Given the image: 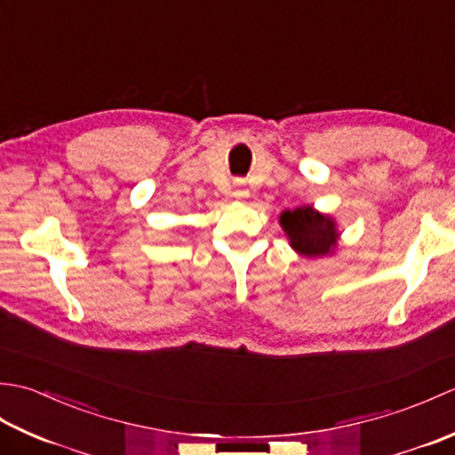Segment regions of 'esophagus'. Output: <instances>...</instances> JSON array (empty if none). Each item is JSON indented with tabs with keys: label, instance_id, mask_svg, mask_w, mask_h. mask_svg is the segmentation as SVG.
<instances>
[{
	"label": "esophagus",
	"instance_id": "34e87169",
	"mask_svg": "<svg viewBox=\"0 0 455 455\" xmlns=\"http://www.w3.org/2000/svg\"><path fill=\"white\" fill-rule=\"evenodd\" d=\"M233 196H235L236 199L248 197V189L243 186V183H236V186H235V191H233Z\"/></svg>",
	"mask_w": 455,
	"mask_h": 455
}]
</instances>
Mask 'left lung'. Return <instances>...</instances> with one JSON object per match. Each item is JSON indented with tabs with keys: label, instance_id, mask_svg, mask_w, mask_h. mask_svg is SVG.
<instances>
[{
	"label": "left lung",
	"instance_id": "8db88e82",
	"mask_svg": "<svg viewBox=\"0 0 455 455\" xmlns=\"http://www.w3.org/2000/svg\"><path fill=\"white\" fill-rule=\"evenodd\" d=\"M279 222H282L297 252L308 258L326 256L332 252L338 233L331 217L321 215L313 207H299L295 211L282 212Z\"/></svg>",
	"mask_w": 455,
	"mask_h": 455
}]
</instances>
